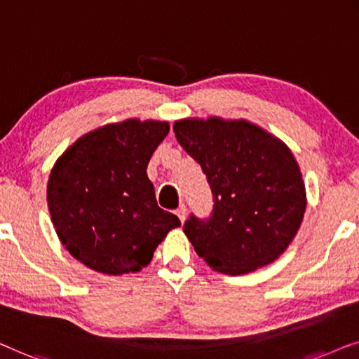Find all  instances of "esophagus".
Segmentation results:
<instances>
[{"label":"esophagus","instance_id":"34e87169","mask_svg":"<svg viewBox=\"0 0 359 359\" xmlns=\"http://www.w3.org/2000/svg\"><path fill=\"white\" fill-rule=\"evenodd\" d=\"M175 215L179 216V219H180V223H184L185 221V218H187V208H185V205H180L177 210H175Z\"/></svg>","mask_w":359,"mask_h":359}]
</instances>
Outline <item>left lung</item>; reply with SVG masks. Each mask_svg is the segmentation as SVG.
Returning <instances> with one entry per match:
<instances>
[{
  "label": "left lung",
  "instance_id": "8db88e82",
  "mask_svg": "<svg viewBox=\"0 0 359 359\" xmlns=\"http://www.w3.org/2000/svg\"><path fill=\"white\" fill-rule=\"evenodd\" d=\"M174 133L213 194L208 218L190 215L184 224L198 257L228 275L278 259L306 211L304 182L287 146L245 120L187 118L174 123Z\"/></svg>",
  "mask_w": 359,
  "mask_h": 359
}]
</instances>
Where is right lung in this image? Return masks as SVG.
Wrapping results in <instances>:
<instances>
[{
  "mask_svg": "<svg viewBox=\"0 0 359 359\" xmlns=\"http://www.w3.org/2000/svg\"><path fill=\"white\" fill-rule=\"evenodd\" d=\"M168 122L127 120L81 136L53 165L47 185L52 223L74 259L105 275L138 271L177 216L159 208L146 168Z\"/></svg>",
  "mask_w": 359,
  "mask_h": 359,
  "instance_id": "add662e5",
  "label": "right lung"
}]
</instances>
